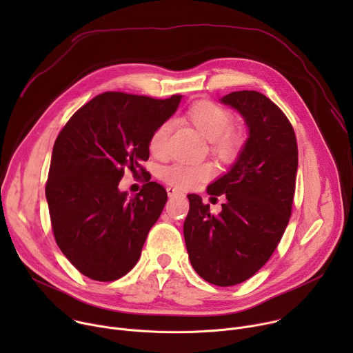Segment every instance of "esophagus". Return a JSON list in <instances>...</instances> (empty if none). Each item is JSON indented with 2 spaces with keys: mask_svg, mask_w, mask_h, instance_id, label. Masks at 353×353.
<instances>
[{
  "mask_svg": "<svg viewBox=\"0 0 353 353\" xmlns=\"http://www.w3.org/2000/svg\"><path fill=\"white\" fill-rule=\"evenodd\" d=\"M166 191H168V195L169 196H176V195H184L180 190H177V188H173V187H168L166 188Z\"/></svg>",
  "mask_w": 353,
  "mask_h": 353,
  "instance_id": "obj_1",
  "label": "esophagus"
}]
</instances>
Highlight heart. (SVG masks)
Listing matches in <instances>:
<instances>
[{
	"label": "heart",
	"mask_w": 353,
	"mask_h": 353,
	"mask_svg": "<svg viewBox=\"0 0 353 353\" xmlns=\"http://www.w3.org/2000/svg\"><path fill=\"white\" fill-rule=\"evenodd\" d=\"M184 119L210 143V152L223 165H233L244 148L245 137L241 130L232 127V114L212 100H198L191 105ZM172 123H161L149 137V150L157 158L166 155ZM215 168L210 162L173 163L161 170V179L177 190H188L210 180Z\"/></svg>",
	"instance_id": "heart-1"
}]
</instances>
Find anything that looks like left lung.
<instances>
[{
    "mask_svg": "<svg viewBox=\"0 0 353 353\" xmlns=\"http://www.w3.org/2000/svg\"><path fill=\"white\" fill-rule=\"evenodd\" d=\"M221 102L236 109L248 138L230 170L208 185L210 195L226 194L222 212L190 194L184 240L195 272L216 286L253 276L272 256L292 214L297 142L285 113L256 90L232 92Z\"/></svg>",
    "mask_w": 353,
    "mask_h": 353,
    "instance_id": "8db88e82",
    "label": "left lung"
}]
</instances>
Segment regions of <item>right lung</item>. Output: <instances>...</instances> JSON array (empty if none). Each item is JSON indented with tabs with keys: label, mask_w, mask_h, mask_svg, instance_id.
<instances>
[{
	"label": "right lung",
	"mask_w": 353,
	"mask_h": 353,
	"mask_svg": "<svg viewBox=\"0 0 353 353\" xmlns=\"http://www.w3.org/2000/svg\"><path fill=\"white\" fill-rule=\"evenodd\" d=\"M180 94L154 99L124 92L100 93L60 131L46 198L57 245L85 276L110 282L138 263L146 236L168 201L166 190L146 180L132 198L119 190L125 170L146 176L149 137L179 108Z\"/></svg>",
	"instance_id": "obj_1"
}]
</instances>
